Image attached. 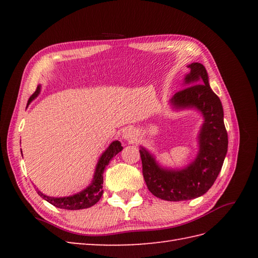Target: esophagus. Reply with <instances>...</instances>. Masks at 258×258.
Listing matches in <instances>:
<instances>
[{
    "mask_svg": "<svg viewBox=\"0 0 258 258\" xmlns=\"http://www.w3.org/2000/svg\"><path fill=\"white\" fill-rule=\"evenodd\" d=\"M123 139L126 141H133L136 139V135L135 132L132 128H126L124 132H123Z\"/></svg>",
    "mask_w": 258,
    "mask_h": 258,
    "instance_id": "34e87169",
    "label": "esophagus"
}]
</instances>
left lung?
I'll return each mask as SVG.
<instances>
[{
  "label": "left lung",
  "instance_id": "8db88e82",
  "mask_svg": "<svg viewBox=\"0 0 258 258\" xmlns=\"http://www.w3.org/2000/svg\"><path fill=\"white\" fill-rule=\"evenodd\" d=\"M188 69L186 87L175 93L172 103L176 107H196L204 115L196 160L186 168L173 171L160 167L149 152L140 150L147 188L158 199L172 202L204 195L221 172L228 145L222 103L210 87L206 69L201 63H191Z\"/></svg>",
  "mask_w": 258,
  "mask_h": 258
}]
</instances>
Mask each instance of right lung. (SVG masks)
<instances>
[{
    "label": "right lung",
    "mask_w": 258,
    "mask_h": 258,
    "mask_svg": "<svg viewBox=\"0 0 258 258\" xmlns=\"http://www.w3.org/2000/svg\"><path fill=\"white\" fill-rule=\"evenodd\" d=\"M40 93V86H37L36 91L33 93L31 97L29 98L30 104L31 101L34 100V98L38 95ZM123 150L122 144L119 143L118 141H114L113 143L108 146V149L103 153L102 156L98 160V163L96 165L95 174H94V179H93L92 184L87 187L86 189L80 191V193L68 196V197H50L44 194H42L40 190L37 189V194L40 195L42 199H44L48 203H51L52 205L58 208H63V210H83V208H89L100 201V199L103 195V173L104 169L108 165L109 161L112 158Z\"/></svg>",
    "instance_id": "obj_1"
}]
</instances>
